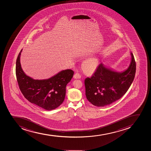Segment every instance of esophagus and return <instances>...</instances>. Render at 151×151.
I'll use <instances>...</instances> for the list:
<instances>
[{
  "instance_id": "obj_1",
  "label": "esophagus",
  "mask_w": 151,
  "mask_h": 151,
  "mask_svg": "<svg viewBox=\"0 0 151 151\" xmlns=\"http://www.w3.org/2000/svg\"><path fill=\"white\" fill-rule=\"evenodd\" d=\"M73 77L74 79H80L81 77V76L80 75V74L78 73H76L74 75Z\"/></svg>"
}]
</instances>
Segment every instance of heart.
Here are the masks:
<instances>
[{
	"label": "heart",
	"mask_w": 151,
	"mask_h": 151,
	"mask_svg": "<svg viewBox=\"0 0 151 151\" xmlns=\"http://www.w3.org/2000/svg\"><path fill=\"white\" fill-rule=\"evenodd\" d=\"M83 65L85 71L89 73H92L96 70L97 68L98 60L96 58H91L85 60Z\"/></svg>",
	"instance_id": "obj_1"
}]
</instances>
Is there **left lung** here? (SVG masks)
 <instances>
[{"label": "left lung", "instance_id": "8db88e82", "mask_svg": "<svg viewBox=\"0 0 151 151\" xmlns=\"http://www.w3.org/2000/svg\"><path fill=\"white\" fill-rule=\"evenodd\" d=\"M132 60L128 69L117 72L101 63L91 78L85 80L86 98L95 106H104L120 99L132 83L136 72V63Z\"/></svg>", "mask_w": 151, "mask_h": 151}]
</instances>
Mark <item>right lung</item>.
<instances>
[{
    "label": "right lung",
    "mask_w": 151,
    "mask_h": 151,
    "mask_svg": "<svg viewBox=\"0 0 151 151\" xmlns=\"http://www.w3.org/2000/svg\"><path fill=\"white\" fill-rule=\"evenodd\" d=\"M16 61V74L19 88L23 96L31 103L50 111L60 106L65 100L66 86L74 74L71 69L61 71L46 80H34L23 72L20 57Z\"/></svg>",
    "instance_id": "obj_1"
}]
</instances>
